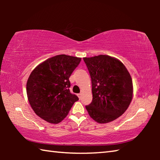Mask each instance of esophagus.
<instances>
[{
	"label": "esophagus",
	"mask_w": 160,
	"mask_h": 160,
	"mask_svg": "<svg viewBox=\"0 0 160 160\" xmlns=\"http://www.w3.org/2000/svg\"><path fill=\"white\" fill-rule=\"evenodd\" d=\"M77 95H78V97H79V99H80V98H81V97H82V93H79V94H78Z\"/></svg>",
	"instance_id": "obj_1"
}]
</instances>
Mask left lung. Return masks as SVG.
<instances>
[{"mask_svg": "<svg viewBox=\"0 0 160 160\" xmlns=\"http://www.w3.org/2000/svg\"><path fill=\"white\" fill-rule=\"evenodd\" d=\"M92 80V101L85 106L99 123H109L128 109L132 97L131 75L120 61L107 55L83 58Z\"/></svg>", "mask_w": 160, "mask_h": 160, "instance_id": "obj_1", "label": "left lung"}]
</instances>
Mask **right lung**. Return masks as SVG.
<instances>
[{"label": "right lung", "mask_w": 160, "mask_h": 160, "mask_svg": "<svg viewBox=\"0 0 160 160\" xmlns=\"http://www.w3.org/2000/svg\"><path fill=\"white\" fill-rule=\"evenodd\" d=\"M81 58L65 54L47 59L31 72L27 94L37 116L51 123L66 118L78 97L70 93L69 78Z\"/></svg>", "instance_id": "1"}]
</instances>
